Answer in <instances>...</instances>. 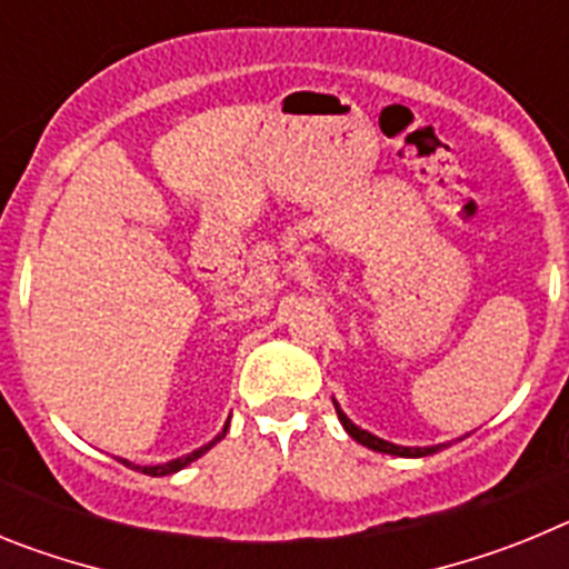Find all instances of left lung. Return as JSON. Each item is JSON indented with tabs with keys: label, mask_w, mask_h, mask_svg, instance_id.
<instances>
[{
	"label": "left lung",
	"mask_w": 569,
	"mask_h": 569,
	"mask_svg": "<svg viewBox=\"0 0 569 569\" xmlns=\"http://www.w3.org/2000/svg\"><path fill=\"white\" fill-rule=\"evenodd\" d=\"M333 405H336V401H333ZM336 413H339L341 427H345L347 433H350V439H356V441H359V445L370 447V450H376V453L405 456V459H421V456L439 453L441 447H445V445H433V447H401V445H393V441H385V439H379V436L367 433V430H361V427H356L353 421H350L345 413H341V407H339V405H336Z\"/></svg>",
	"instance_id": "left-lung-1"
}]
</instances>
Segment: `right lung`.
<instances>
[{
  "mask_svg": "<svg viewBox=\"0 0 569 569\" xmlns=\"http://www.w3.org/2000/svg\"><path fill=\"white\" fill-rule=\"evenodd\" d=\"M224 433H228V427H224L222 433L216 436V439L210 441V445L199 447V450H193V453L182 456V459L164 461V465H153V467H133V470H142L144 476H170V472H179V470H182V467H188L190 461H196V459H199V456H204V453H208V450H210V447L216 445V441H219V439H224ZM122 465H130V461H124V459H122Z\"/></svg>",
  "mask_w": 569,
  "mask_h": 569,
  "instance_id": "1",
  "label": "right lung"
}]
</instances>
